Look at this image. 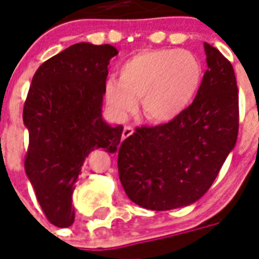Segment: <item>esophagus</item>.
<instances>
[{
	"label": "esophagus",
	"mask_w": 259,
	"mask_h": 259,
	"mask_svg": "<svg viewBox=\"0 0 259 259\" xmlns=\"http://www.w3.org/2000/svg\"><path fill=\"white\" fill-rule=\"evenodd\" d=\"M134 133V129L133 127H132V126H125V127H123V132H122V140H125V138H127V137H130V136H132V134Z\"/></svg>",
	"instance_id": "esophagus-1"
}]
</instances>
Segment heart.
I'll return each instance as SVG.
<instances>
[{"label":"heart","instance_id":"b5f03b06","mask_svg":"<svg viewBox=\"0 0 259 259\" xmlns=\"http://www.w3.org/2000/svg\"><path fill=\"white\" fill-rule=\"evenodd\" d=\"M203 80L200 60L187 50L153 48L132 55L119 66V79L105 83L107 105L125 118L141 98V113L150 122L173 121L188 109Z\"/></svg>","mask_w":259,"mask_h":259}]
</instances>
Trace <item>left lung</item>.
Masks as SVG:
<instances>
[{
    "label": "left lung",
    "instance_id": "8db88e82",
    "mask_svg": "<svg viewBox=\"0 0 259 259\" xmlns=\"http://www.w3.org/2000/svg\"><path fill=\"white\" fill-rule=\"evenodd\" d=\"M207 67L192 105L164 125L137 127L118 149L130 200L153 211L185 207L212 185L237 144L239 101L231 63L204 42Z\"/></svg>",
    "mask_w": 259,
    "mask_h": 259
}]
</instances>
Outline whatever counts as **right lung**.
Instances as JSON below:
<instances>
[{
    "mask_svg": "<svg viewBox=\"0 0 259 259\" xmlns=\"http://www.w3.org/2000/svg\"><path fill=\"white\" fill-rule=\"evenodd\" d=\"M110 44L78 42L38 67L28 91L22 119L29 133L25 172L47 219L58 227L74 223L72 192L94 149L115 152L123 126L102 118Z\"/></svg>",
    "mask_w": 259,
    "mask_h": 259,
    "instance_id": "1",
    "label": "right lung"
}]
</instances>
